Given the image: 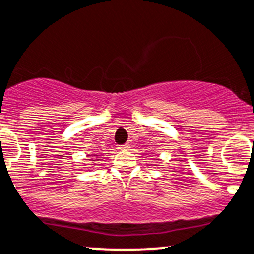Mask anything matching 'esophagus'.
<instances>
[{"instance_id":"obj_1","label":"esophagus","mask_w":254,"mask_h":254,"mask_svg":"<svg viewBox=\"0 0 254 254\" xmlns=\"http://www.w3.org/2000/svg\"><path fill=\"white\" fill-rule=\"evenodd\" d=\"M118 149H119V150H127V149H129V145H127V144L120 145V146H118Z\"/></svg>"}]
</instances>
